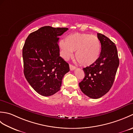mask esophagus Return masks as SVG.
Returning <instances> with one entry per match:
<instances>
[{
	"label": "esophagus",
	"instance_id": "34e87169",
	"mask_svg": "<svg viewBox=\"0 0 133 133\" xmlns=\"http://www.w3.org/2000/svg\"><path fill=\"white\" fill-rule=\"evenodd\" d=\"M76 69V67L75 66H74V65L72 64H70V70H71V71H72V70H74Z\"/></svg>",
	"mask_w": 133,
	"mask_h": 133
}]
</instances>
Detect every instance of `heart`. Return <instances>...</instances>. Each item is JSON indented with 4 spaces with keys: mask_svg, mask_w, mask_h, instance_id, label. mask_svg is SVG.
Returning a JSON list of instances; mask_svg holds the SVG:
<instances>
[{
    "mask_svg": "<svg viewBox=\"0 0 133 133\" xmlns=\"http://www.w3.org/2000/svg\"><path fill=\"white\" fill-rule=\"evenodd\" d=\"M62 55L64 59L72 56L75 51V58L83 66H90L97 60L100 54L101 44L98 38L88 34L75 32L67 36L65 41L59 43Z\"/></svg>",
    "mask_w": 133,
    "mask_h": 133,
    "instance_id": "heart-1",
    "label": "heart"
}]
</instances>
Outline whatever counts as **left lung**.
I'll return each instance as SVG.
<instances>
[{"label": "left lung", "mask_w": 133, "mask_h": 133, "mask_svg": "<svg viewBox=\"0 0 133 133\" xmlns=\"http://www.w3.org/2000/svg\"><path fill=\"white\" fill-rule=\"evenodd\" d=\"M100 55L96 62L83 68L84 78L79 83L81 91L89 98L98 99L108 92L114 83L119 61L117 47L109 38L100 33Z\"/></svg>", "instance_id": "8db88e82"}]
</instances>
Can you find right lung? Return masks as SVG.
<instances>
[{
  "label": "right lung",
  "mask_w": 133,
  "mask_h": 133,
  "mask_svg": "<svg viewBox=\"0 0 133 133\" xmlns=\"http://www.w3.org/2000/svg\"><path fill=\"white\" fill-rule=\"evenodd\" d=\"M68 28L42 27L28 36L23 47L24 74L30 86L49 97L61 89L69 65L59 55V36Z\"/></svg>",
  "instance_id": "obj_1"
}]
</instances>
